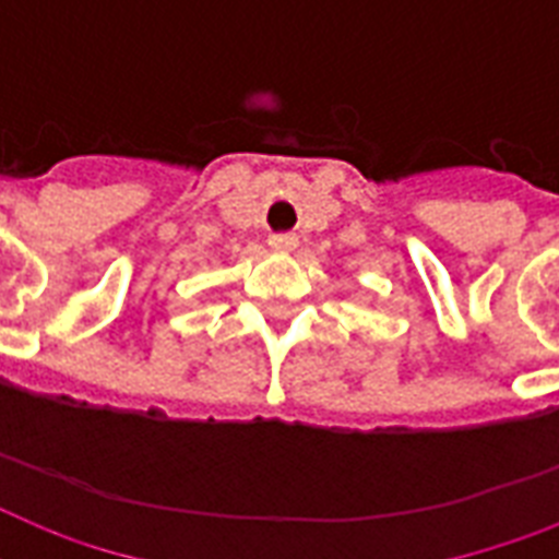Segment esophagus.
Segmentation results:
<instances>
[{"label": "esophagus", "instance_id": "34e87169", "mask_svg": "<svg viewBox=\"0 0 559 559\" xmlns=\"http://www.w3.org/2000/svg\"><path fill=\"white\" fill-rule=\"evenodd\" d=\"M296 235H287V231H278V235H270V246L275 252H289V249H296Z\"/></svg>", "mask_w": 559, "mask_h": 559}]
</instances>
